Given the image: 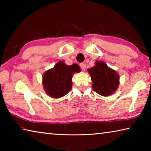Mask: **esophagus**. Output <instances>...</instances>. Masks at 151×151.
Masks as SVG:
<instances>
[{"label":"esophagus","mask_w":151,"mask_h":151,"mask_svg":"<svg viewBox=\"0 0 151 151\" xmlns=\"http://www.w3.org/2000/svg\"><path fill=\"white\" fill-rule=\"evenodd\" d=\"M80 66H81V68L83 70H85V68H86V65H85V63H81L80 64Z\"/></svg>","instance_id":"1"}]
</instances>
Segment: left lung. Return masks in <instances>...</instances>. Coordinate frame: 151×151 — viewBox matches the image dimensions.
<instances>
[{"mask_svg": "<svg viewBox=\"0 0 151 151\" xmlns=\"http://www.w3.org/2000/svg\"><path fill=\"white\" fill-rule=\"evenodd\" d=\"M93 82L92 88L96 93L103 96H109L115 92L119 85V73L109 67L102 60H96L95 65L88 68Z\"/></svg>", "mask_w": 151, "mask_h": 151, "instance_id": "left-lung-1", "label": "left lung"}]
</instances>
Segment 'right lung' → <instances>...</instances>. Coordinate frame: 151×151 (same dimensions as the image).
<instances>
[{
  "label": "right lung",
  "mask_w": 151,
  "mask_h": 151,
  "mask_svg": "<svg viewBox=\"0 0 151 151\" xmlns=\"http://www.w3.org/2000/svg\"><path fill=\"white\" fill-rule=\"evenodd\" d=\"M81 68L76 64L67 65L63 60L58 62L52 68L45 71L42 76V85L45 93L53 99L65 96L72 88L73 75L80 73Z\"/></svg>",
  "instance_id": "obj_1"
}]
</instances>
